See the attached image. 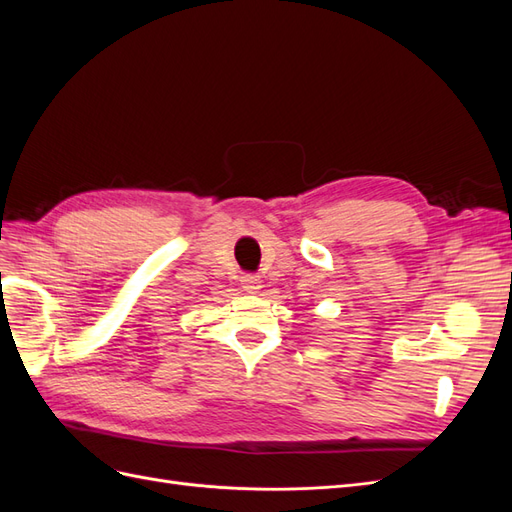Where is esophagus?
I'll list each match as a JSON object with an SVG mask.
<instances>
[{"label":"esophagus","mask_w":512,"mask_h":512,"mask_svg":"<svg viewBox=\"0 0 512 512\" xmlns=\"http://www.w3.org/2000/svg\"><path fill=\"white\" fill-rule=\"evenodd\" d=\"M241 286L247 290V292H258L260 290V286H262V282H260V277L258 275H243L241 277Z\"/></svg>","instance_id":"34e87169"}]
</instances>
